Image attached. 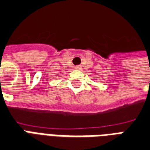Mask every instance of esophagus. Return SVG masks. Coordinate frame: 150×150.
<instances>
[{
    "label": "esophagus",
    "mask_w": 150,
    "mask_h": 150,
    "mask_svg": "<svg viewBox=\"0 0 150 150\" xmlns=\"http://www.w3.org/2000/svg\"><path fill=\"white\" fill-rule=\"evenodd\" d=\"M75 69H81V66H76V67H75Z\"/></svg>",
    "instance_id": "obj_1"
}]
</instances>
